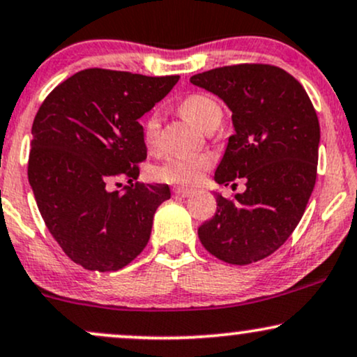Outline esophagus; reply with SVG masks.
I'll use <instances>...</instances> for the list:
<instances>
[{
	"label": "esophagus",
	"mask_w": 357,
	"mask_h": 357,
	"mask_svg": "<svg viewBox=\"0 0 357 357\" xmlns=\"http://www.w3.org/2000/svg\"><path fill=\"white\" fill-rule=\"evenodd\" d=\"M192 195V190L190 188H176L174 190V196L178 197H190Z\"/></svg>",
	"instance_id": "34e87169"
}]
</instances>
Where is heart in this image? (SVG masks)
<instances>
[{"label": "heart", "instance_id": "heart-1", "mask_svg": "<svg viewBox=\"0 0 357 357\" xmlns=\"http://www.w3.org/2000/svg\"><path fill=\"white\" fill-rule=\"evenodd\" d=\"M183 114L195 123L197 128H203L213 119L221 118V108L213 98L206 94L195 93L186 96L181 101ZM160 114L154 111L146 118L143 124V137L144 143L148 146H154L160 137ZM213 160L206 154H196V156H174L167 158L162 165L154 167V178L160 181L171 183V184H195L199 181L201 174L211 166Z\"/></svg>", "mask_w": 357, "mask_h": 357}]
</instances>
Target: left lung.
<instances>
[{"mask_svg": "<svg viewBox=\"0 0 357 357\" xmlns=\"http://www.w3.org/2000/svg\"><path fill=\"white\" fill-rule=\"evenodd\" d=\"M191 83L231 109L227 139L214 181H246V191L216 195V214L199 226L203 246L229 264H251L281 248L301 221L314 190L319 121L304 88L269 64H236L199 73Z\"/></svg>", "mask_w": 357, "mask_h": 357, "instance_id": "left-lung-1", "label": "left lung"}]
</instances>
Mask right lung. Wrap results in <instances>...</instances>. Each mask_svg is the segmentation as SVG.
Wrapping results in <instances>:
<instances>
[{"label":"right lung","mask_w":357,"mask_h":357,"mask_svg":"<svg viewBox=\"0 0 357 357\" xmlns=\"http://www.w3.org/2000/svg\"><path fill=\"white\" fill-rule=\"evenodd\" d=\"M179 76L83 70L48 94L34 116L28 179L43 220L66 256L89 271H118L149 241L167 184L135 183L143 126ZM128 178L127 191L109 184Z\"/></svg>","instance_id":"right-lung-1"}]
</instances>
